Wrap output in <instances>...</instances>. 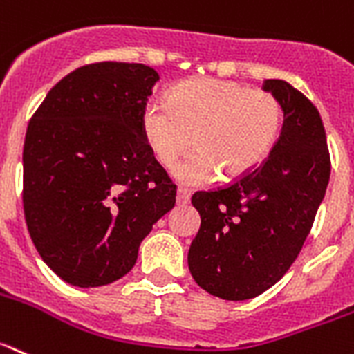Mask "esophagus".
Masks as SVG:
<instances>
[{
  "label": "esophagus",
  "instance_id": "obj_1",
  "mask_svg": "<svg viewBox=\"0 0 354 354\" xmlns=\"http://www.w3.org/2000/svg\"><path fill=\"white\" fill-rule=\"evenodd\" d=\"M189 197H192V192L186 188H179L177 189V204L179 206H186L189 202Z\"/></svg>",
  "mask_w": 354,
  "mask_h": 354
}]
</instances>
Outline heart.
Returning <instances> with one entry per match:
<instances>
[{
    "label": "heart",
    "instance_id": "obj_1",
    "mask_svg": "<svg viewBox=\"0 0 354 354\" xmlns=\"http://www.w3.org/2000/svg\"><path fill=\"white\" fill-rule=\"evenodd\" d=\"M145 140L162 166L186 184H206L222 174L238 179L265 162L279 140L283 105L276 95L231 80L193 78L170 100L153 98L141 118Z\"/></svg>",
    "mask_w": 354,
    "mask_h": 354
}]
</instances>
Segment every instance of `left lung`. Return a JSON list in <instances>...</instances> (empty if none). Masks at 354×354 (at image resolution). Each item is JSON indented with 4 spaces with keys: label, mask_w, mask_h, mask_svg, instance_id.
<instances>
[{
    "label": "left lung",
    "mask_w": 354,
    "mask_h": 354,
    "mask_svg": "<svg viewBox=\"0 0 354 354\" xmlns=\"http://www.w3.org/2000/svg\"><path fill=\"white\" fill-rule=\"evenodd\" d=\"M279 98L283 131L265 162L207 192H195L201 214L188 265L207 294L245 301L263 294L303 249L331 174L324 125L315 105L285 80H265Z\"/></svg>",
    "instance_id": "obj_1"
}]
</instances>
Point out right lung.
I'll return each instance as SVG.
<instances>
[{
    "instance_id": "right-lung-1",
    "label": "right lung",
    "mask_w": 354,
    "mask_h": 354,
    "mask_svg": "<svg viewBox=\"0 0 354 354\" xmlns=\"http://www.w3.org/2000/svg\"><path fill=\"white\" fill-rule=\"evenodd\" d=\"M159 80L136 62H95L50 89L26 129L23 209L33 245L60 279L109 285L175 206L141 118Z\"/></svg>"
}]
</instances>
